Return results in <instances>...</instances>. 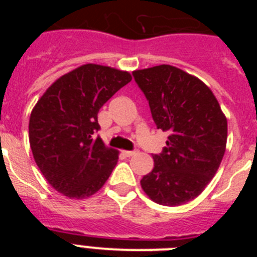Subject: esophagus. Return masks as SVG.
<instances>
[{"label": "esophagus", "instance_id": "1", "mask_svg": "<svg viewBox=\"0 0 257 257\" xmlns=\"http://www.w3.org/2000/svg\"><path fill=\"white\" fill-rule=\"evenodd\" d=\"M135 153H136L135 151H123L122 152V154H123L124 157H133Z\"/></svg>", "mask_w": 257, "mask_h": 257}]
</instances>
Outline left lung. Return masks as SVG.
Returning a JSON list of instances; mask_svg holds the SVG:
<instances>
[{
	"label": "left lung",
	"instance_id": "1",
	"mask_svg": "<svg viewBox=\"0 0 257 257\" xmlns=\"http://www.w3.org/2000/svg\"><path fill=\"white\" fill-rule=\"evenodd\" d=\"M157 128L169 131L167 148L154 154V167L140 180L144 193L163 206L198 197L219 170L228 122L211 88L169 64L134 70Z\"/></svg>",
	"mask_w": 257,
	"mask_h": 257
}]
</instances>
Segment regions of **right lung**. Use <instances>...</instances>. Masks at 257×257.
Returning a JSON list of instances; mask_svg holds the SVG:
<instances>
[{
	"mask_svg": "<svg viewBox=\"0 0 257 257\" xmlns=\"http://www.w3.org/2000/svg\"><path fill=\"white\" fill-rule=\"evenodd\" d=\"M133 77L126 70L83 64L61 76L32 109L29 144L49 184L63 196L83 199L100 190L118 162L96 133L99 109Z\"/></svg>",
	"mask_w": 257,
	"mask_h": 257,
	"instance_id": "1",
	"label": "right lung"
}]
</instances>
